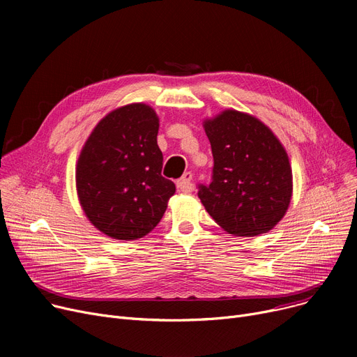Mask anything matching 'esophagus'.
Returning <instances> with one entry per match:
<instances>
[{
    "label": "esophagus",
    "mask_w": 357,
    "mask_h": 357,
    "mask_svg": "<svg viewBox=\"0 0 357 357\" xmlns=\"http://www.w3.org/2000/svg\"><path fill=\"white\" fill-rule=\"evenodd\" d=\"M192 174L191 172H185L178 181H176V188L181 192H191L194 190L192 185Z\"/></svg>",
    "instance_id": "1"
}]
</instances>
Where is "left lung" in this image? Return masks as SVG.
<instances>
[{
	"label": "left lung",
	"instance_id": "left-lung-1",
	"mask_svg": "<svg viewBox=\"0 0 357 357\" xmlns=\"http://www.w3.org/2000/svg\"><path fill=\"white\" fill-rule=\"evenodd\" d=\"M204 128L214 159L211 182L198 183L205 210L230 234L268 233L291 202L285 149L264 123L234 109L207 120Z\"/></svg>",
	"mask_w": 357,
	"mask_h": 357
}]
</instances>
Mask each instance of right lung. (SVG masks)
<instances>
[{
    "label": "right lung",
    "mask_w": 357,
    "mask_h": 357,
    "mask_svg": "<svg viewBox=\"0 0 357 357\" xmlns=\"http://www.w3.org/2000/svg\"><path fill=\"white\" fill-rule=\"evenodd\" d=\"M159 120L144 104L109 112L93 128L77 166V188L89 221L104 234L135 240L162 220L175 183L162 176Z\"/></svg>",
    "instance_id": "add662e5"
}]
</instances>
